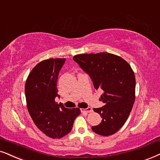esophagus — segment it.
Here are the masks:
<instances>
[{"label":"esophagus","mask_w":160,"mask_h":160,"mask_svg":"<svg viewBox=\"0 0 160 160\" xmlns=\"http://www.w3.org/2000/svg\"><path fill=\"white\" fill-rule=\"evenodd\" d=\"M92 108H81V112H85V113H91L92 112Z\"/></svg>","instance_id":"esophagus-1"}]
</instances>
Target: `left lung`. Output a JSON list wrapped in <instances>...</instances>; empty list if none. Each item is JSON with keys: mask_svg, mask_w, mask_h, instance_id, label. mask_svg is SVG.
<instances>
[{"mask_svg": "<svg viewBox=\"0 0 160 160\" xmlns=\"http://www.w3.org/2000/svg\"><path fill=\"white\" fill-rule=\"evenodd\" d=\"M73 60L89 74L94 88L103 91L100 100L104 106L94 108L102 120L92 127V131L105 137L115 134L125 124L134 103V71L121 57L107 52L77 54Z\"/></svg>", "mask_w": 160, "mask_h": 160, "instance_id": "1", "label": "left lung"}]
</instances>
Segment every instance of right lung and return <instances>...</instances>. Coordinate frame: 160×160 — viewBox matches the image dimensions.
Here are the masks:
<instances>
[{"mask_svg": "<svg viewBox=\"0 0 160 160\" xmlns=\"http://www.w3.org/2000/svg\"><path fill=\"white\" fill-rule=\"evenodd\" d=\"M65 58H50L32 68L25 86L28 112L40 131L52 139H60L72 130L80 114L79 108H66L55 101L57 80Z\"/></svg>", "mask_w": 160, "mask_h": 160, "instance_id": "obj_1", "label": "right lung"}]
</instances>
